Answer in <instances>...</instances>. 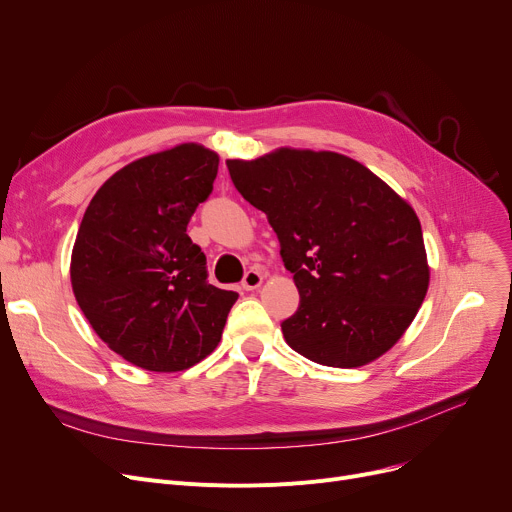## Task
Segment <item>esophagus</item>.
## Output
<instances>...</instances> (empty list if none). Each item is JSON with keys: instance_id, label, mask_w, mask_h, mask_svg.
I'll return each mask as SVG.
<instances>
[{"instance_id": "34e87169", "label": "esophagus", "mask_w": 512, "mask_h": 512, "mask_svg": "<svg viewBox=\"0 0 512 512\" xmlns=\"http://www.w3.org/2000/svg\"><path fill=\"white\" fill-rule=\"evenodd\" d=\"M261 284H263V274L257 272V270H249L245 274V280H242V288H245V290H255Z\"/></svg>"}]
</instances>
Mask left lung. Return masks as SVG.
Returning a JSON list of instances; mask_svg holds the SVG:
<instances>
[{
  "mask_svg": "<svg viewBox=\"0 0 512 512\" xmlns=\"http://www.w3.org/2000/svg\"><path fill=\"white\" fill-rule=\"evenodd\" d=\"M226 166L236 191L270 220L301 294L299 311L282 324L292 351L340 369L388 353L429 286L409 201L334 151L280 147Z\"/></svg>",
  "mask_w": 512,
  "mask_h": 512,
  "instance_id": "obj_1",
  "label": "left lung"
}]
</instances>
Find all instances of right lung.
I'll return each instance as SVG.
<instances>
[{"label":"right lung","instance_id":"add662e5","mask_svg":"<svg viewBox=\"0 0 512 512\" xmlns=\"http://www.w3.org/2000/svg\"><path fill=\"white\" fill-rule=\"evenodd\" d=\"M220 155L199 145L130 161L107 178L80 222L70 282L95 334L128 363L174 373L220 344L238 294L207 282L186 234L213 191Z\"/></svg>","mask_w":512,"mask_h":512}]
</instances>
